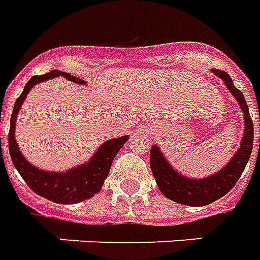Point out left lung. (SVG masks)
I'll return each instance as SVG.
<instances>
[{
    "mask_svg": "<svg viewBox=\"0 0 260 260\" xmlns=\"http://www.w3.org/2000/svg\"><path fill=\"white\" fill-rule=\"evenodd\" d=\"M212 71L213 74H216L224 82V85L228 86L232 95L237 99L238 105L244 113V136L237 153L233 155L232 159L216 174L204 179H191L179 174L167 161L159 147L153 145L150 149V168H151L159 191L164 194L167 199L172 200L175 203L189 205V207L208 205L223 197L224 194H228L234 187V184L237 183L240 176L243 175L245 165L252 153L253 122L251 120L243 92L238 91L234 86L232 78L226 71L218 70V69Z\"/></svg>",
    "mask_w": 260,
    "mask_h": 260,
    "instance_id": "obj_1",
    "label": "left lung"
}]
</instances>
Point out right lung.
Returning a JSON list of instances; mask_svg holds the SVG:
<instances>
[{"instance_id": "add662e5", "label": "right lung", "mask_w": 260, "mask_h": 260, "mask_svg": "<svg viewBox=\"0 0 260 260\" xmlns=\"http://www.w3.org/2000/svg\"><path fill=\"white\" fill-rule=\"evenodd\" d=\"M59 76L64 77L76 84H81V85L86 84L81 78L60 70H52L51 73L42 74V76L31 77L24 86L22 95L15 102L12 117H11V128H9V135H8L9 154H11V158H12V162L15 168L17 169V172L22 175L24 182L34 193H37L38 196H41L49 201H53V203L77 204L91 199L96 193L101 191L106 178L109 176L115 154L126 143L129 136H120V138L109 139L96 150V153L92 155V158L88 162L78 165L76 168L69 169L66 172L42 171V169L30 164L27 159L23 157L16 145V140H15V125H16L17 114H19L22 103L32 86L37 85L38 82L47 81L53 77Z\"/></svg>"}]
</instances>
